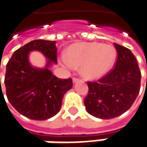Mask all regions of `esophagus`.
<instances>
[{
	"label": "esophagus",
	"instance_id": "1",
	"mask_svg": "<svg viewBox=\"0 0 147 147\" xmlns=\"http://www.w3.org/2000/svg\"><path fill=\"white\" fill-rule=\"evenodd\" d=\"M72 80H73V82H81V81H82V80H81L80 78H78V77H73Z\"/></svg>",
	"mask_w": 147,
	"mask_h": 147
}]
</instances>
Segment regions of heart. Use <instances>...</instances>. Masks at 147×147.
Wrapping results in <instances>:
<instances>
[{
  "instance_id": "obj_1",
  "label": "heart",
  "mask_w": 147,
  "mask_h": 147,
  "mask_svg": "<svg viewBox=\"0 0 147 147\" xmlns=\"http://www.w3.org/2000/svg\"><path fill=\"white\" fill-rule=\"evenodd\" d=\"M115 50L112 46L98 43L76 44L70 47L66 59L62 60L67 67H82V73L88 79H98L113 66Z\"/></svg>"
}]
</instances>
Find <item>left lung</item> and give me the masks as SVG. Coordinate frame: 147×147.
<instances>
[{
    "label": "left lung",
    "mask_w": 147,
    "mask_h": 147,
    "mask_svg": "<svg viewBox=\"0 0 147 147\" xmlns=\"http://www.w3.org/2000/svg\"><path fill=\"white\" fill-rule=\"evenodd\" d=\"M118 57L114 67L97 82H87L84 99L87 113L109 119L121 115L132 106L140 88L141 73L132 52L114 43Z\"/></svg>",
    "instance_id": "8db88e82"
}]
</instances>
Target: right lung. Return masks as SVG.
I'll use <instances>...</instances> for the list:
<instances>
[{
	"label": "right lung",
	"mask_w": 147,
	"mask_h": 147,
	"mask_svg": "<svg viewBox=\"0 0 147 147\" xmlns=\"http://www.w3.org/2000/svg\"><path fill=\"white\" fill-rule=\"evenodd\" d=\"M55 41L36 39L17 49L7 64L6 93L9 102L23 116L45 120L60 111L64 94L72 87V79H60L48 69L57 63ZM32 50L42 52L50 61L45 69H36L28 62Z\"/></svg>",
	"instance_id": "1"
}]
</instances>
